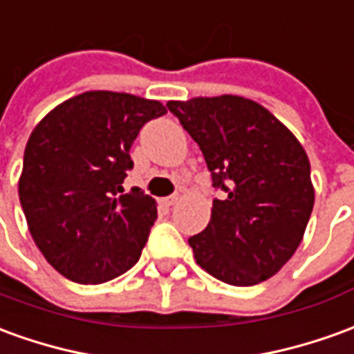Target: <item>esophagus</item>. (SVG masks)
<instances>
[{
    "label": "esophagus",
    "mask_w": 354,
    "mask_h": 354,
    "mask_svg": "<svg viewBox=\"0 0 354 354\" xmlns=\"http://www.w3.org/2000/svg\"><path fill=\"white\" fill-rule=\"evenodd\" d=\"M179 194H171V196H165V198H162V200H160V202H162V204L164 205H167V207H169V205H175L177 204V202H179Z\"/></svg>",
    "instance_id": "obj_1"
}]
</instances>
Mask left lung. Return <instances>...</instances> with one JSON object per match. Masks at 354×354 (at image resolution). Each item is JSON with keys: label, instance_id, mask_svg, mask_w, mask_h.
<instances>
[{"label": "left lung", "instance_id": "8db88e82", "mask_svg": "<svg viewBox=\"0 0 354 354\" xmlns=\"http://www.w3.org/2000/svg\"><path fill=\"white\" fill-rule=\"evenodd\" d=\"M198 142L215 189L212 219L189 238L196 263L232 286L267 280L290 261L315 205L301 142L255 101L221 95L169 101Z\"/></svg>", "mask_w": 354, "mask_h": 354}]
</instances>
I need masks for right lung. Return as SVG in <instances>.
<instances>
[{"label":"right lung","instance_id":"obj_1","mask_svg":"<svg viewBox=\"0 0 354 354\" xmlns=\"http://www.w3.org/2000/svg\"><path fill=\"white\" fill-rule=\"evenodd\" d=\"M165 106L129 93L87 91L47 114L24 150L19 198L47 263L77 284H102L139 261L156 200L124 194L141 127Z\"/></svg>","mask_w":354,"mask_h":354}]
</instances>
